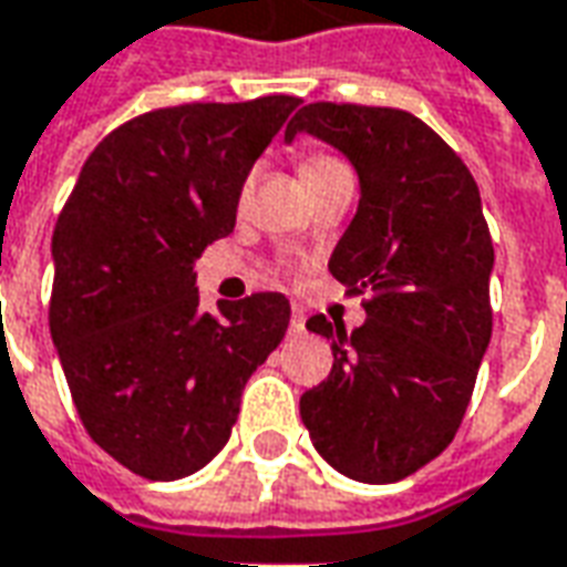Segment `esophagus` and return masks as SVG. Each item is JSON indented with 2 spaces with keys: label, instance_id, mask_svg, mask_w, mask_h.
Listing matches in <instances>:
<instances>
[{
  "label": "esophagus",
  "instance_id": "1",
  "mask_svg": "<svg viewBox=\"0 0 567 567\" xmlns=\"http://www.w3.org/2000/svg\"><path fill=\"white\" fill-rule=\"evenodd\" d=\"M291 331H295V334H303V331H307V316H303L300 307L291 310Z\"/></svg>",
  "mask_w": 567,
  "mask_h": 567
}]
</instances>
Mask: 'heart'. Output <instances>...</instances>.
Instances as JSON below:
<instances>
[{
  "mask_svg": "<svg viewBox=\"0 0 567 567\" xmlns=\"http://www.w3.org/2000/svg\"><path fill=\"white\" fill-rule=\"evenodd\" d=\"M334 165H343V162H340L338 156H328V153H310V156L300 159V177L307 181L312 174L328 172V168H334Z\"/></svg>",
  "mask_w": 567,
  "mask_h": 567,
  "instance_id": "heart-1",
  "label": "heart"
}]
</instances>
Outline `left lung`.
Here are the masks:
<instances>
[{"instance_id": "obj_1", "label": "left lung", "mask_w": 567, "mask_h": 567, "mask_svg": "<svg viewBox=\"0 0 567 567\" xmlns=\"http://www.w3.org/2000/svg\"><path fill=\"white\" fill-rule=\"evenodd\" d=\"M322 137L355 165L362 199L328 260L365 297L352 334L331 340V374L300 395L316 451L343 476L386 485L417 473L461 430L491 340L488 220L470 168L439 134L393 106H300L285 128Z\"/></svg>"}]
</instances>
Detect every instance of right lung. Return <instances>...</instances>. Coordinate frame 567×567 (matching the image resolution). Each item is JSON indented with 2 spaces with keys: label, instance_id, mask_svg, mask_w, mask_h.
<instances>
[{
  "label": "right lung",
  "instance_id": "obj_1",
  "mask_svg": "<svg viewBox=\"0 0 567 567\" xmlns=\"http://www.w3.org/2000/svg\"><path fill=\"white\" fill-rule=\"evenodd\" d=\"M297 104L267 94L128 118L58 217L51 338L82 426L137 476L172 482L212 461L288 331L279 291L202 310L193 260L233 233L245 177Z\"/></svg>",
  "mask_w": 567,
  "mask_h": 567
}]
</instances>
